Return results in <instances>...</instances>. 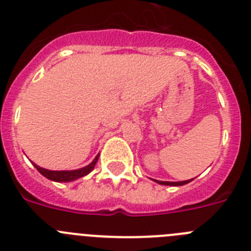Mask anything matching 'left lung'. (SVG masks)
Returning <instances> with one entry per match:
<instances>
[{
	"label": "left lung",
	"instance_id": "left-lung-1",
	"mask_svg": "<svg viewBox=\"0 0 251 251\" xmlns=\"http://www.w3.org/2000/svg\"><path fill=\"white\" fill-rule=\"evenodd\" d=\"M194 179V178H192ZM192 179H186V181H179V182H170V181H158V179H153L154 182H157L158 185H165V186H183L186 183L191 182Z\"/></svg>",
	"mask_w": 251,
	"mask_h": 251
}]
</instances>
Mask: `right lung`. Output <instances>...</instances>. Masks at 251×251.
Here are the masks:
<instances>
[{"label": "right lung", "mask_w": 251, "mask_h": 251, "mask_svg": "<svg viewBox=\"0 0 251 251\" xmlns=\"http://www.w3.org/2000/svg\"><path fill=\"white\" fill-rule=\"evenodd\" d=\"M99 158V153L95 156V158L93 159L92 163H89L85 167L77 168V170H72V171H51L46 170V168L40 167L36 163L32 162L34 167L39 171L40 174L43 175L44 177H46L48 179H51V181H55V182H72V181H75L77 178H81V177L89 175L93 170H94L97 162H98Z\"/></svg>", "instance_id": "obj_1"}]
</instances>
